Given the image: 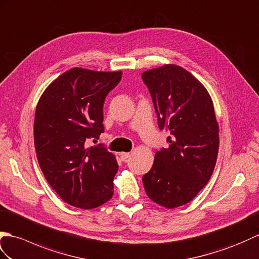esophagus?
<instances>
[{"label":"esophagus","mask_w":259,"mask_h":259,"mask_svg":"<svg viewBox=\"0 0 259 259\" xmlns=\"http://www.w3.org/2000/svg\"><path fill=\"white\" fill-rule=\"evenodd\" d=\"M119 156L120 158H122V160H126L130 156H131V153H127V152H122L119 153Z\"/></svg>","instance_id":"esophagus-1"}]
</instances>
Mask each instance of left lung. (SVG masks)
<instances>
[{
    "instance_id": "8db88e82",
    "label": "left lung",
    "mask_w": 259,
    "mask_h": 259,
    "mask_svg": "<svg viewBox=\"0 0 259 259\" xmlns=\"http://www.w3.org/2000/svg\"><path fill=\"white\" fill-rule=\"evenodd\" d=\"M151 92L160 130L169 131V145L156 152L143 176L153 202L176 208L191 202L214 171L220 126L205 86L180 65L165 64L142 74Z\"/></svg>"
}]
</instances>
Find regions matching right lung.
I'll list each match as a JSON object with an SVG mask.
<instances>
[{
  "mask_svg": "<svg viewBox=\"0 0 259 259\" xmlns=\"http://www.w3.org/2000/svg\"><path fill=\"white\" fill-rule=\"evenodd\" d=\"M122 71L73 67L39 97L34 117V144L43 174L56 194L74 207H100L113 196L116 157L104 147L86 146L104 132L103 106Z\"/></svg>",
  "mask_w": 259,
  "mask_h": 259,
  "instance_id": "add662e5",
  "label": "right lung"
}]
</instances>
